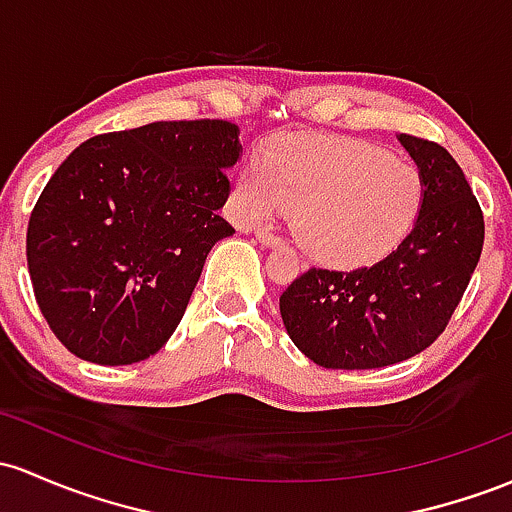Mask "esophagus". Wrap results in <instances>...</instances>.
I'll return each instance as SVG.
<instances>
[{
  "instance_id": "34e87169",
  "label": "esophagus",
  "mask_w": 512,
  "mask_h": 512,
  "mask_svg": "<svg viewBox=\"0 0 512 512\" xmlns=\"http://www.w3.org/2000/svg\"><path fill=\"white\" fill-rule=\"evenodd\" d=\"M257 240H260V243H265V245H279V243H284V238L279 233H274V230H269V228H257Z\"/></svg>"
}]
</instances>
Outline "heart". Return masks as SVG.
<instances>
[{
    "mask_svg": "<svg viewBox=\"0 0 512 512\" xmlns=\"http://www.w3.org/2000/svg\"><path fill=\"white\" fill-rule=\"evenodd\" d=\"M418 167L379 145L352 138L299 136L274 143L245 167L235 187L243 221L294 211L303 250L330 265H357L389 252L423 206Z\"/></svg>",
    "mask_w": 512,
    "mask_h": 512,
    "instance_id": "heart-1",
    "label": "heart"
}]
</instances>
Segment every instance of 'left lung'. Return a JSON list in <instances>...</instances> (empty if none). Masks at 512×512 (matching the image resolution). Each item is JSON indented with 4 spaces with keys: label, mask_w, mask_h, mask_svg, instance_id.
<instances>
[{
    "label": "left lung",
    "mask_w": 512,
    "mask_h": 512,
    "mask_svg": "<svg viewBox=\"0 0 512 512\" xmlns=\"http://www.w3.org/2000/svg\"><path fill=\"white\" fill-rule=\"evenodd\" d=\"M425 182L396 250L355 269L308 267L279 296L286 333L325 369H376L445 333L484 247V211L462 167L435 140L401 133Z\"/></svg>",
    "instance_id": "1"
}]
</instances>
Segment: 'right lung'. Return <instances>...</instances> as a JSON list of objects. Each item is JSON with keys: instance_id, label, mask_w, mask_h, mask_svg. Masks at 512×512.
<instances>
[{"instance_id": "add662e5", "label": "right lung", "mask_w": 512, "mask_h": 512, "mask_svg": "<svg viewBox=\"0 0 512 512\" xmlns=\"http://www.w3.org/2000/svg\"><path fill=\"white\" fill-rule=\"evenodd\" d=\"M240 128L155 121L84 140L28 218L26 260L43 318L94 364L155 355L184 316L206 255L235 233L230 192Z\"/></svg>"}]
</instances>
